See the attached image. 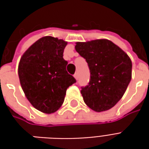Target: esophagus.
I'll return each instance as SVG.
<instances>
[{"instance_id": "obj_1", "label": "esophagus", "mask_w": 149, "mask_h": 149, "mask_svg": "<svg viewBox=\"0 0 149 149\" xmlns=\"http://www.w3.org/2000/svg\"><path fill=\"white\" fill-rule=\"evenodd\" d=\"M74 77L76 78L77 80V79H78V73H77V72H76V73H75V74H74Z\"/></svg>"}]
</instances>
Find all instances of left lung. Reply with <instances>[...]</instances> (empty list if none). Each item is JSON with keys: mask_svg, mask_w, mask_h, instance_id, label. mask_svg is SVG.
I'll return each mask as SVG.
<instances>
[{"mask_svg": "<svg viewBox=\"0 0 149 149\" xmlns=\"http://www.w3.org/2000/svg\"><path fill=\"white\" fill-rule=\"evenodd\" d=\"M75 49L86 60L90 70L88 84L81 90L84 103L96 112L112 109L131 81V59L106 39L77 42Z\"/></svg>", "mask_w": 149, "mask_h": 149, "instance_id": "obj_1", "label": "left lung"}]
</instances>
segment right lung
I'll return each instance as SVG.
<instances>
[{"label": "right lung", "mask_w": 149, "mask_h": 149, "mask_svg": "<svg viewBox=\"0 0 149 149\" xmlns=\"http://www.w3.org/2000/svg\"><path fill=\"white\" fill-rule=\"evenodd\" d=\"M66 45L63 40L44 37L26 50L19 63L18 75L25 97L45 113L57 111L67 88L77 81L66 71L68 62L63 58Z\"/></svg>", "instance_id": "obj_1"}]
</instances>
